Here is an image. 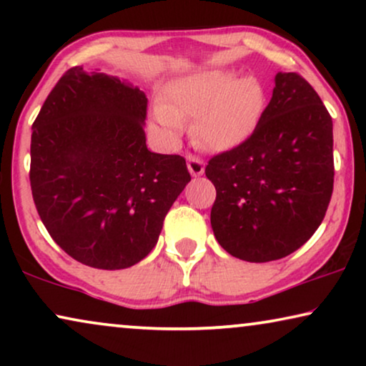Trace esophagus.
I'll return each mask as SVG.
<instances>
[{
    "instance_id": "34e87169",
    "label": "esophagus",
    "mask_w": 366,
    "mask_h": 366,
    "mask_svg": "<svg viewBox=\"0 0 366 366\" xmlns=\"http://www.w3.org/2000/svg\"><path fill=\"white\" fill-rule=\"evenodd\" d=\"M187 159H188V172L192 173V177H202L204 173V163L202 159L193 157V154H189Z\"/></svg>"
}]
</instances>
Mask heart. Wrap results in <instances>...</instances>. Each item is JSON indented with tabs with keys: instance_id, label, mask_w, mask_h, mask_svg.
<instances>
[{
	"instance_id": "b5f03b06",
	"label": "heart",
	"mask_w": 366,
	"mask_h": 366,
	"mask_svg": "<svg viewBox=\"0 0 366 366\" xmlns=\"http://www.w3.org/2000/svg\"><path fill=\"white\" fill-rule=\"evenodd\" d=\"M263 84L252 74L234 76L224 69H207L173 79L152 113V128L168 147H178L183 127L192 123L198 147L227 152L254 132L264 109Z\"/></svg>"
}]
</instances>
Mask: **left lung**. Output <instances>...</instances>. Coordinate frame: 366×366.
<instances>
[{
  "instance_id": "obj_1",
  "label": "left lung",
  "mask_w": 366,
  "mask_h": 366,
  "mask_svg": "<svg viewBox=\"0 0 366 366\" xmlns=\"http://www.w3.org/2000/svg\"><path fill=\"white\" fill-rule=\"evenodd\" d=\"M212 228L252 263L288 257L322 224L333 192V122L307 79L277 73L273 97L247 142L209 159Z\"/></svg>"
}]
</instances>
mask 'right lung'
Returning <instances> with one entry per match:
<instances>
[{
    "mask_svg": "<svg viewBox=\"0 0 366 366\" xmlns=\"http://www.w3.org/2000/svg\"><path fill=\"white\" fill-rule=\"evenodd\" d=\"M147 94L107 73L68 69L33 123V199L76 262L123 269L147 257L189 183L179 154L149 152Z\"/></svg>",
    "mask_w": 366,
    "mask_h": 366,
    "instance_id": "right-lung-1",
    "label": "right lung"
}]
</instances>
